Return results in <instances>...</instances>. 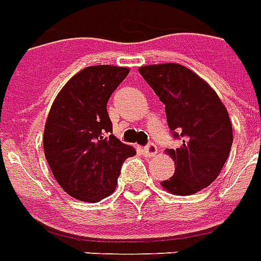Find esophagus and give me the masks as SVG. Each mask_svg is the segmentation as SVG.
<instances>
[{
    "label": "esophagus",
    "mask_w": 261,
    "mask_h": 261,
    "mask_svg": "<svg viewBox=\"0 0 261 261\" xmlns=\"http://www.w3.org/2000/svg\"><path fill=\"white\" fill-rule=\"evenodd\" d=\"M143 153L144 155H147V157H153V155L157 154V146H155L154 143H149L143 149Z\"/></svg>",
    "instance_id": "obj_1"
}]
</instances>
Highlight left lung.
Masks as SVG:
<instances>
[{"mask_svg":"<svg viewBox=\"0 0 261 261\" xmlns=\"http://www.w3.org/2000/svg\"><path fill=\"white\" fill-rule=\"evenodd\" d=\"M160 101L165 104L167 122L178 149H167L175 172L161 182L176 196L193 195L214 182L232 146V125L225 106L206 81L179 64L139 68Z\"/></svg>","mask_w":261,"mask_h":261,"instance_id":"obj_1","label":"left lung"}]
</instances>
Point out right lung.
<instances>
[{
  "label": "right lung",
  "instance_id": "right-lung-1",
  "mask_svg": "<svg viewBox=\"0 0 261 261\" xmlns=\"http://www.w3.org/2000/svg\"><path fill=\"white\" fill-rule=\"evenodd\" d=\"M129 68L87 66L72 76L51 106L43 146L53 175L82 201H100L115 191L122 163L136 150L112 135L107 102Z\"/></svg>",
  "mask_w": 261,
  "mask_h": 261
}]
</instances>
